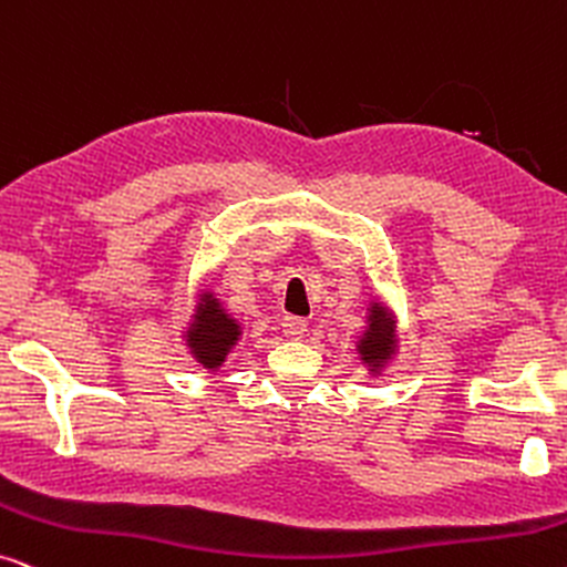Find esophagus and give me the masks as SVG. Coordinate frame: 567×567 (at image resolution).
Segmentation results:
<instances>
[{
  "instance_id": "1",
  "label": "esophagus",
  "mask_w": 567,
  "mask_h": 567,
  "mask_svg": "<svg viewBox=\"0 0 567 567\" xmlns=\"http://www.w3.org/2000/svg\"><path fill=\"white\" fill-rule=\"evenodd\" d=\"M281 328L289 338H301L307 333V322L301 318H293V315H286V318L281 320Z\"/></svg>"
}]
</instances>
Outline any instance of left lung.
<instances>
[{"instance_id": "left-lung-1", "label": "left lung", "mask_w": 567, "mask_h": 567, "mask_svg": "<svg viewBox=\"0 0 567 567\" xmlns=\"http://www.w3.org/2000/svg\"><path fill=\"white\" fill-rule=\"evenodd\" d=\"M393 318L382 305L370 307V328L364 330L359 338L357 351L362 354V362L370 367V372L382 370V364L388 362L393 354Z\"/></svg>"}]
</instances>
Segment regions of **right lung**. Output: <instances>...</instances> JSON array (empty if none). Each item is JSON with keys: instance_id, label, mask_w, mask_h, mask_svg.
Masks as SVG:
<instances>
[{"instance_id": "right-lung-1", "label": "right lung", "mask_w": 567, "mask_h": 567, "mask_svg": "<svg viewBox=\"0 0 567 567\" xmlns=\"http://www.w3.org/2000/svg\"><path fill=\"white\" fill-rule=\"evenodd\" d=\"M239 322L226 315L220 301L213 293H203L200 307H197L195 322H189L187 347L193 349L197 362L208 370H218L226 362V354L239 341Z\"/></svg>"}]
</instances>
